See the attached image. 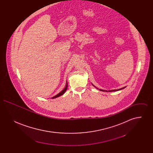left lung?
Segmentation results:
<instances>
[{"label": "left lung", "mask_w": 153, "mask_h": 153, "mask_svg": "<svg viewBox=\"0 0 153 153\" xmlns=\"http://www.w3.org/2000/svg\"><path fill=\"white\" fill-rule=\"evenodd\" d=\"M92 84V85L94 86V87H95L96 89H99L100 91H104V92H115V91H119V90H121V89H124V88H125L126 87H124L122 88H120V89H114V90H109V91H106V90H103V89H98L96 87L95 85L93 84Z\"/></svg>", "instance_id": "obj_1"}]
</instances>
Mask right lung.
<instances>
[{"label": "right lung", "instance_id": "add662e5", "mask_svg": "<svg viewBox=\"0 0 153 153\" xmlns=\"http://www.w3.org/2000/svg\"><path fill=\"white\" fill-rule=\"evenodd\" d=\"M67 88H68V82H67V80H66V84L65 87L64 88V89L61 92H60L58 94H57V95H56V96H53V97H51V99H54V98L58 97L59 96H60L63 95V94L67 90Z\"/></svg>", "mask_w": 153, "mask_h": 153}]
</instances>
